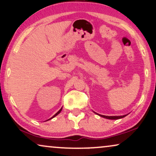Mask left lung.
I'll use <instances>...</instances> for the list:
<instances>
[{
	"mask_svg": "<svg viewBox=\"0 0 156 156\" xmlns=\"http://www.w3.org/2000/svg\"><path fill=\"white\" fill-rule=\"evenodd\" d=\"M101 117L105 118H108V119H112V120H115V119H119V118H122L123 117L126 116V115H122V116H105V115H99Z\"/></svg>",
	"mask_w": 156,
	"mask_h": 156,
	"instance_id": "8db88e82",
	"label": "left lung"
}]
</instances>
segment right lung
Wrapping results in <instances>:
<instances>
[{
  "instance_id": "add662e5",
  "label": "right lung",
  "mask_w": 156,
  "mask_h": 156,
  "mask_svg": "<svg viewBox=\"0 0 156 156\" xmlns=\"http://www.w3.org/2000/svg\"><path fill=\"white\" fill-rule=\"evenodd\" d=\"M61 111H62V108H61V109H60V110H59V111H58V113H55V115H54L53 116V117H52L51 118H54V117H55V116H56V115H58V114H59L60 113H61ZM51 118H50V119H51ZM50 119H49V120H50Z\"/></svg>"
}]
</instances>
